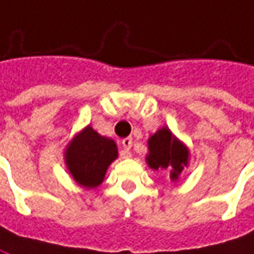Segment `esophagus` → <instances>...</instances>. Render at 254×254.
<instances>
[{"mask_svg":"<svg viewBox=\"0 0 254 254\" xmlns=\"http://www.w3.org/2000/svg\"><path fill=\"white\" fill-rule=\"evenodd\" d=\"M132 137H125V139H122V147H124V157H130V147H132Z\"/></svg>","mask_w":254,"mask_h":254,"instance_id":"34e87169","label":"esophagus"}]
</instances>
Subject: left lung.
Instances as JSON below:
<instances>
[{
  "instance_id": "8db88e82",
  "label": "left lung",
  "mask_w": 254,
  "mask_h": 254,
  "mask_svg": "<svg viewBox=\"0 0 254 254\" xmlns=\"http://www.w3.org/2000/svg\"><path fill=\"white\" fill-rule=\"evenodd\" d=\"M188 149L174 137L168 127L160 129L149 139V156L147 164L153 170H171V179L177 181L178 177L188 165Z\"/></svg>"
}]
</instances>
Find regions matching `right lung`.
<instances>
[{
  "mask_svg": "<svg viewBox=\"0 0 254 254\" xmlns=\"http://www.w3.org/2000/svg\"><path fill=\"white\" fill-rule=\"evenodd\" d=\"M117 156L115 141L87 127L70 141L65 153V161L70 175L79 185L96 188L103 182L108 165Z\"/></svg>",
  "mask_w": 254,
  "mask_h": 254,
  "instance_id": "1",
  "label": "right lung"
}]
</instances>
